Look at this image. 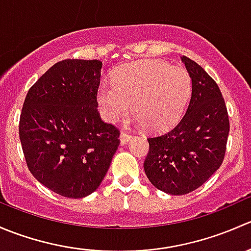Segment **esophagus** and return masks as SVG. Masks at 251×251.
<instances>
[{"label":"esophagus","instance_id":"esophagus-1","mask_svg":"<svg viewBox=\"0 0 251 251\" xmlns=\"http://www.w3.org/2000/svg\"><path fill=\"white\" fill-rule=\"evenodd\" d=\"M131 137H132V136H131L128 132H126V131H121V133H120L121 143H126L128 140H131Z\"/></svg>","mask_w":251,"mask_h":251}]
</instances>
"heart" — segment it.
Here are the masks:
<instances>
[{
	"mask_svg": "<svg viewBox=\"0 0 251 251\" xmlns=\"http://www.w3.org/2000/svg\"><path fill=\"white\" fill-rule=\"evenodd\" d=\"M192 81L182 68L161 60L133 62L116 72L113 83L98 90V103L108 121L125 115L131 104L135 120L151 132L170 128L188 103Z\"/></svg>",
	"mask_w": 251,
	"mask_h": 251,
	"instance_id": "heart-1",
	"label": "heart"
}]
</instances>
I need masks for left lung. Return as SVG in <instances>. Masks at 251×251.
<instances>
[{"label": "left lung", "mask_w": 251, "mask_h": 251, "mask_svg": "<svg viewBox=\"0 0 251 251\" xmlns=\"http://www.w3.org/2000/svg\"><path fill=\"white\" fill-rule=\"evenodd\" d=\"M192 77V97L183 118L166 133L148 137L144 171L154 187L173 196L199 188L225 159L229 119L225 98L214 80L183 55Z\"/></svg>", "instance_id": "8db88e82"}]
</instances>
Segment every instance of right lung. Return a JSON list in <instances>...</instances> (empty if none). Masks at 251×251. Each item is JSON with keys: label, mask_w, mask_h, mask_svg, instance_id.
<instances>
[{"label": "right lung", "mask_w": 251, "mask_h": 251, "mask_svg": "<svg viewBox=\"0 0 251 251\" xmlns=\"http://www.w3.org/2000/svg\"><path fill=\"white\" fill-rule=\"evenodd\" d=\"M102 62L55 63L27 91L19 138L32 176L59 196L83 198L104 178L120 131L98 113Z\"/></svg>", "instance_id": "1"}]
</instances>
